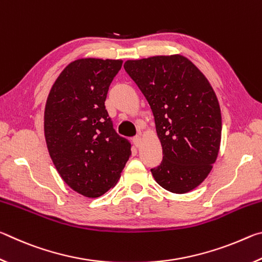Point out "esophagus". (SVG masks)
I'll list each match as a JSON object with an SVG mask.
<instances>
[{"label":"esophagus","mask_w":262,"mask_h":262,"mask_svg":"<svg viewBox=\"0 0 262 262\" xmlns=\"http://www.w3.org/2000/svg\"><path fill=\"white\" fill-rule=\"evenodd\" d=\"M141 142H142V139H141V136H135V137H133V143H134V145L135 147H137L139 148L140 145H141Z\"/></svg>","instance_id":"34e87169"}]
</instances>
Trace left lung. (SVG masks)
Returning a JSON list of instances; mask_svg holds the SVG:
<instances>
[{
    "mask_svg": "<svg viewBox=\"0 0 262 262\" xmlns=\"http://www.w3.org/2000/svg\"><path fill=\"white\" fill-rule=\"evenodd\" d=\"M151 107L163 161L151 168L168 192L196 188L220 151L222 117L214 90L193 62L183 55L128 60L123 64Z\"/></svg>",
    "mask_w": 262,
    "mask_h": 262,
    "instance_id": "obj_1",
    "label": "left lung"
}]
</instances>
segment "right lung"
Instances as JSON below:
<instances>
[{
  "instance_id": "1",
  "label": "right lung",
  "mask_w": 262,
  "mask_h": 262,
  "mask_svg": "<svg viewBox=\"0 0 262 262\" xmlns=\"http://www.w3.org/2000/svg\"><path fill=\"white\" fill-rule=\"evenodd\" d=\"M121 60L79 59L69 63L48 95L43 130L61 178L75 192L98 198L117 184L130 142L117 134L105 108Z\"/></svg>"
}]
</instances>
